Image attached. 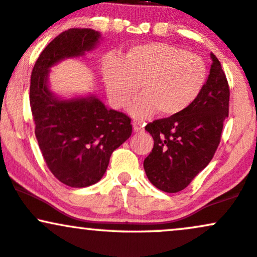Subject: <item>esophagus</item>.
I'll list each match as a JSON object with an SVG mask.
<instances>
[{"instance_id": "1", "label": "esophagus", "mask_w": 257, "mask_h": 257, "mask_svg": "<svg viewBox=\"0 0 257 257\" xmlns=\"http://www.w3.org/2000/svg\"><path fill=\"white\" fill-rule=\"evenodd\" d=\"M133 131H134V133H143L144 126L138 122H133Z\"/></svg>"}]
</instances>
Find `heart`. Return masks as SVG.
<instances>
[{
	"label": "heart",
	"instance_id": "b5f03b06",
	"mask_svg": "<svg viewBox=\"0 0 257 257\" xmlns=\"http://www.w3.org/2000/svg\"><path fill=\"white\" fill-rule=\"evenodd\" d=\"M107 97L115 108L128 105L140 89L129 113L146 119L159 113L172 117L193 105L204 90L207 67L195 53L167 42L135 45L123 58L108 55L102 61Z\"/></svg>",
	"mask_w": 257,
	"mask_h": 257
}]
</instances>
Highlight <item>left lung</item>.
<instances>
[{"instance_id": "8db88e82", "label": "left lung", "mask_w": 257, "mask_h": 257, "mask_svg": "<svg viewBox=\"0 0 257 257\" xmlns=\"http://www.w3.org/2000/svg\"><path fill=\"white\" fill-rule=\"evenodd\" d=\"M210 74L195 102L182 113L154 120L145 131L154 149L144 170L152 184L165 193H178L212 160L228 117L229 86L221 63L211 53Z\"/></svg>"}]
</instances>
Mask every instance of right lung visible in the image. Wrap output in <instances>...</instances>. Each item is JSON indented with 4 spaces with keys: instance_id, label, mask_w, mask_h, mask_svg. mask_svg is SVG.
<instances>
[{
    "instance_id": "add662e5",
    "label": "right lung",
    "mask_w": 257,
    "mask_h": 257,
    "mask_svg": "<svg viewBox=\"0 0 257 257\" xmlns=\"http://www.w3.org/2000/svg\"><path fill=\"white\" fill-rule=\"evenodd\" d=\"M101 34L89 28L61 33L39 56L30 79L35 137L47 167L63 184L85 188L103 177L109 157L132 135L131 118L95 94L62 97L50 89L51 68L96 49Z\"/></svg>"
}]
</instances>
